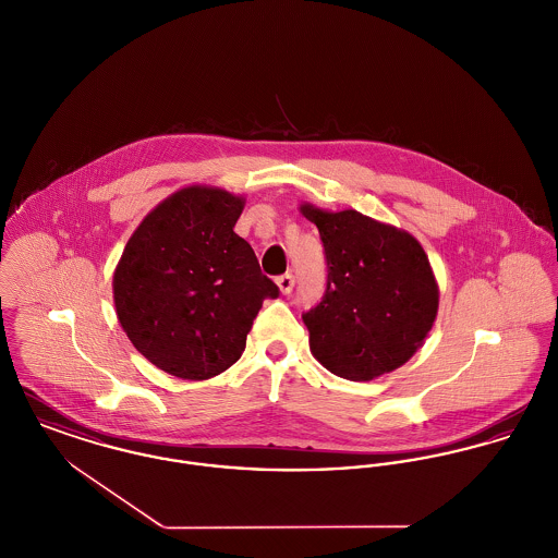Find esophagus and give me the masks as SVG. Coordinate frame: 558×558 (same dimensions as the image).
<instances>
[{"label":"esophagus","instance_id":"1","mask_svg":"<svg viewBox=\"0 0 558 558\" xmlns=\"http://www.w3.org/2000/svg\"><path fill=\"white\" fill-rule=\"evenodd\" d=\"M276 284H278L282 295H291V291L295 287V278H293V274H282V276L276 278Z\"/></svg>","mask_w":558,"mask_h":558}]
</instances>
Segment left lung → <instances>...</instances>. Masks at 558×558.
Masks as SVG:
<instances>
[{
  "label": "left lung",
  "mask_w": 558,
  "mask_h": 558,
  "mask_svg": "<svg viewBox=\"0 0 558 558\" xmlns=\"http://www.w3.org/2000/svg\"><path fill=\"white\" fill-rule=\"evenodd\" d=\"M325 246L327 291L303 314L314 359L332 375L371 381L402 366L438 314V284L422 244L359 210L301 204Z\"/></svg>",
  "instance_id": "obj_1"
}]
</instances>
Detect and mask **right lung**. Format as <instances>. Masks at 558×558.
<instances>
[{
  "instance_id": "right-lung-1",
  "label": "right lung",
  "mask_w": 558,
  "mask_h": 558,
  "mask_svg": "<svg viewBox=\"0 0 558 558\" xmlns=\"http://www.w3.org/2000/svg\"><path fill=\"white\" fill-rule=\"evenodd\" d=\"M244 197L192 185L134 230L113 271L118 320L168 375L202 381L238 361L263 299L280 295L233 226Z\"/></svg>"
}]
</instances>
